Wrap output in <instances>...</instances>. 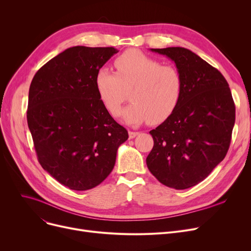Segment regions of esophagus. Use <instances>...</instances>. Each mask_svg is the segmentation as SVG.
Returning <instances> with one entry per match:
<instances>
[{"label":"esophagus","mask_w":251,"mask_h":251,"mask_svg":"<svg viewBox=\"0 0 251 251\" xmlns=\"http://www.w3.org/2000/svg\"><path fill=\"white\" fill-rule=\"evenodd\" d=\"M138 134H139V132H137V131H129V138L132 139V138L136 137Z\"/></svg>","instance_id":"1"}]
</instances>
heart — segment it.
<instances>
[{
  "label": "heart",
  "mask_w": 251,
  "mask_h": 251,
  "mask_svg": "<svg viewBox=\"0 0 251 251\" xmlns=\"http://www.w3.org/2000/svg\"><path fill=\"white\" fill-rule=\"evenodd\" d=\"M114 66L116 73L102 68L95 77L98 96L113 117L120 115L127 91L132 100L123 112L128 124H159L176 111L183 94V78L177 68L137 50L124 51Z\"/></svg>",
  "instance_id": "heart-1"
}]
</instances>
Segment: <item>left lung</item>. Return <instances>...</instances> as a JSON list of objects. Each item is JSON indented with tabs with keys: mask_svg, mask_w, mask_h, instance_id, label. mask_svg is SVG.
<instances>
[{
	"mask_svg": "<svg viewBox=\"0 0 251 251\" xmlns=\"http://www.w3.org/2000/svg\"><path fill=\"white\" fill-rule=\"evenodd\" d=\"M172 60L183 78L176 111L150 131L153 148L147 157L151 173L178 190L204 180L226 156L235 123V104L227 80L212 65L180 47L151 49Z\"/></svg>",
	"mask_w": 251,
	"mask_h": 251,
	"instance_id": "8db88e82",
	"label": "left lung"
}]
</instances>
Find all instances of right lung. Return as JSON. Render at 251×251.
Wrapping results in <instances>:
<instances>
[{
  "mask_svg": "<svg viewBox=\"0 0 251 251\" xmlns=\"http://www.w3.org/2000/svg\"><path fill=\"white\" fill-rule=\"evenodd\" d=\"M117 52L113 47L69 48L46 63L29 87L27 123L38 162L72 190L100 184L128 139L95 86L97 72Z\"/></svg>",
  "mask_w": 251,
  "mask_h": 251,
  "instance_id": "add662e5",
  "label": "right lung"
}]
</instances>
